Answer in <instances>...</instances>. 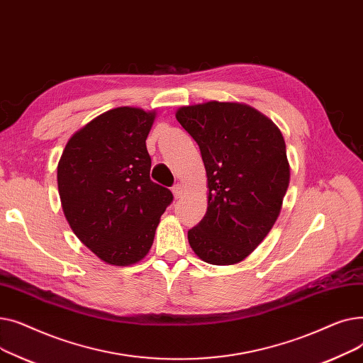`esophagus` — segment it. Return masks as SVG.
<instances>
[{"label": "esophagus", "mask_w": 363, "mask_h": 363, "mask_svg": "<svg viewBox=\"0 0 363 363\" xmlns=\"http://www.w3.org/2000/svg\"><path fill=\"white\" fill-rule=\"evenodd\" d=\"M172 193H174V197H175V199H179V197L182 196V193H184L182 185H181V184H177V185L172 186Z\"/></svg>", "instance_id": "34e87169"}]
</instances>
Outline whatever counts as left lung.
Returning <instances> with one entry per match:
<instances>
[{
  "label": "left lung",
  "instance_id": "left-lung-1",
  "mask_svg": "<svg viewBox=\"0 0 363 363\" xmlns=\"http://www.w3.org/2000/svg\"><path fill=\"white\" fill-rule=\"evenodd\" d=\"M200 147L207 175V212L188 231L194 253L212 264L249 256L277 222L290 184L278 126L242 103L207 101L177 110Z\"/></svg>",
  "mask_w": 363,
  "mask_h": 363
}]
</instances>
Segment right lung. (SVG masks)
Segmentation results:
<instances>
[{
    "label": "right lung",
    "instance_id": "1",
    "mask_svg": "<svg viewBox=\"0 0 363 363\" xmlns=\"http://www.w3.org/2000/svg\"><path fill=\"white\" fill-rule=\"evenodd\" d=\"M155 119V110L111 108L73 133L57 166L72 231L108 264L143 260L174 200L167 188L150 179L145 140Z\"/></svg>",
    "mask_w": 363,
    "mask_h": 363
}]
</instances>
